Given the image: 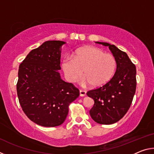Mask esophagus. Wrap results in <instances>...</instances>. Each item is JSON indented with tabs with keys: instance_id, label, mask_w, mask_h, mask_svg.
<instances>
[{
	"instance_id": "obj_1",
	"label": "esophagus",
	"mask_w": 154,
	"mask_h": 154,
	"mask_svg": "<svg viewBox=\"0 0 154 154\" xmlns=\"http://www.w3.org/2000/svg\"><path fill=\"white\" fill-rule=\"evenodd\" d=\"M79 94L80 96H85V94H86V92L84 90H79Z\"/></svg>"
}]
</instances>
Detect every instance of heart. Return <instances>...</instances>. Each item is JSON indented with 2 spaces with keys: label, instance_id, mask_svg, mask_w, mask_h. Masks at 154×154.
Masks as SVG:
<instances>
[{
  "label": "heart",
  "instance_id": "b5f03b06",
  "mask_svg": "<svg viewBox=\"0 0 154 154\" xmlns=\"http://www.w3.org/2000/svg\"><path fill=\"white\" fill-rule=\"evenodd\" d=\"M62 66L68 82H76L83 72V84L90 83L92 87L98 88L106 84L113 77L117 61L112 54L105 53L102 49L85 47L75 51L72 58H65Z\"/></svg>",
  "mask_w": 154,
  "mask_h": 154
}]
</instances>
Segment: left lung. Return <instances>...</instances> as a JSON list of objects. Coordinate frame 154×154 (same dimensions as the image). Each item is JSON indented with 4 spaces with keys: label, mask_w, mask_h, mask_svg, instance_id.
I'll return each mask as SVG.
<instances>
[{
    "label": "left lung",
    "mask_w": 154,
    "mask_h": 154,
    "mask_svg": "<svg viewBox=\"0 0 154 154\" xmlns=\"http://www.w3.org/2000/svg\"><path fill=\"white\" fill-rule=\"evenodd\" d=\"M96 43L109 47L116 59L117 69L106 84L87 92L94 100L90 114L96 123L112 124L123 118L131 105L137 86L136 66L126 52L116 46L105 42Z\"/></svg>",
    "instance_id": "1"
}]
</instances>
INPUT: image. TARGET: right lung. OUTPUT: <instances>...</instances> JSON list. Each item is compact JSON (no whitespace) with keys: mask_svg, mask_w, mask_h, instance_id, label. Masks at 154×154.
Wrapping results in <instances>:
<instances>
[{"mask_svg":"<svg viewBox=\"0 0 154 154\" xmlns=\"http://www.w3.org/2000/svg\"><path fill=\"white\" fill-rule=\"evenodd\" d=\"M66 42L48 41L32 49L20 64L17 93L23 111L31 121L44 127H55L65 121L70 104L79 90L65 82L61 69V48Z\"/></svg>","mask_w":154,"mask_h":154,"instance_id":"right-lung-1","label":"right lung"}]
</instances>
